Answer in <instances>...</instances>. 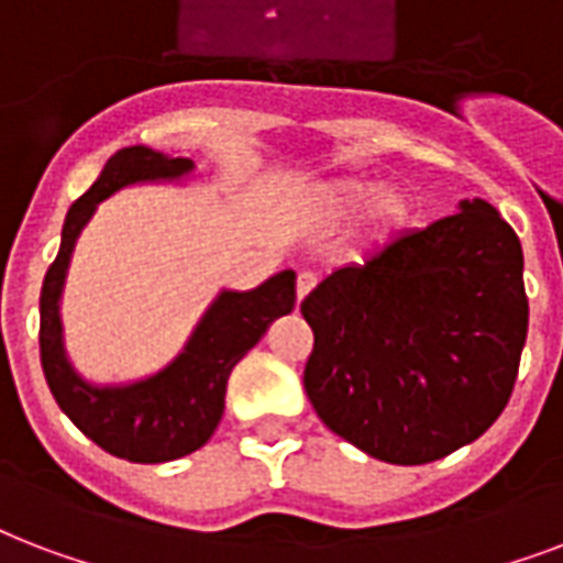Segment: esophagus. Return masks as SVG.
I'll return each mask as SVG.
<instances>
[{"mask_svg": "<svg viewBox=\"0 0 563 563\" xmlns=\"http://www.w3.org/2000/svg\"><path fill=\"white\" fill-rule=\"evenodd\" d=\"M313 287H317V273H311V269H302V273L296 276V299L302 302L305 296L311 294Z\"/></svg>", "mask_w": 563, "mask_h": 563, "instance_id": "34e87169", "label": "esophagus"}]
</instances>
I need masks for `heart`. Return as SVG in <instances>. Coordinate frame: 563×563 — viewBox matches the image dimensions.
Here are the masks:
<instances>
[{"label":"heart","instance_id":"heart-1","mask_svg":"<svg viewBox=\"0 0 563 563\" xmlns=\"http://www.w3.org/2000/svg\"><path fill=\"white\" fill-rule=\"evenodd\" d=\"M378 185L369 181V178H338V181H329L322 187L320 196H317V211H320V220L329 222V225H343V222H352L364 207V232L373 243L390 241L405 222H408V213H411V205H408V196L399 194V190H382L376 196Z\"/></svg>","mask_w":563,"mask_h":563}]
</instances>
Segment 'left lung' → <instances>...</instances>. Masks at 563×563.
Listing matches in <instances>:
<instances>
[{
  "mask_svg": "<svg viewBox=\"0 0 563 563\" xmlns=\"http://www.w3.org/2000/svg\"><path fill=\"white\" fill-rule=\"evenodd\" d=\"M302 317L305 394L338 438L387 464L446 459L511 399L529 331L520 238L464 199L322 278Z\"/></svg>",
  "mask_w": 563,
  "mask_h": 563,
  "instance_id": "8db88e82",
  "label": "left lung"
}]
</instances>
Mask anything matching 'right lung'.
I'll return each instance as SVG.
<instances>
[{"label":"right lung","mask_w":563,"mask_h":563,"mask_svg":"<svg viewBox=\"0 0 563 563\" xmlns=\"http://www.w3.org/2000/svg\"><path fill=\"white\" fill-rule=\"evenodd\" d=\"M190 167V158H164L146 146L117 152L96 185L67 211L58 258L43 278L41 364L46 385L81 434L134 464L176 461L205 446L225 408V385L234 364L264 338L269 322L294 311L296 302V273L285 269L250 294H222L205 313L187 350L158 376L129 387H90L73 373L60 350L58 296L81 225L96 211V202L120 187L181 176Z\"/></svg>","instance_id":"1"}]
</instances>
